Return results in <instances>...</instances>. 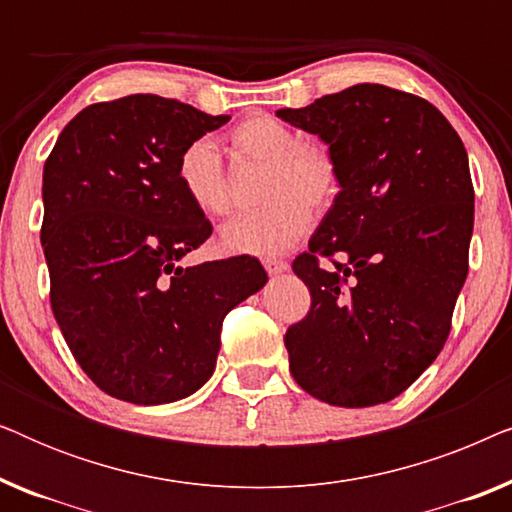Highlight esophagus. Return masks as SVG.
Segmentation results:
<instances>
[{"label": "esophagus", "instance_id": "esophagus-1", "mask_svg": "<svg viewBox=\"0 0 512 512\" xmlns=\"http://www.w3.org/2000/svg\"><path fill=\"white\" fill-rule=\"evenodd\" d=\"M263 265L270 275H282V272L289 270V263L282 261V258H265Z\"/></svg>", "mask_w": 512, "mask_h": 512}]
</instances>
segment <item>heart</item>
Wrapping results in <instances>:
<instances>
[{"instance_id": "obj_1", "label": "heart", "mask_w": 512, "mask_h": 512, "mask_svg": "<svg viewBox=\"0 0 512 512\" xmlns=\"http://www.w3.org/2000/svg\"><path fill=\"white\" fill-rule=\"evenodd\" d=\"M291 125L272 116H251L230 132L237 156L268 163L263 209L230 219L219 242L230 254H279L310 228L312 209H328L340 193V167L324 146L300 144ZM174 177L184 198L205 216L228 209L226 172L212 139H193L179 151Z\"/></svg>"}]
</instances>
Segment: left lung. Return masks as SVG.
Returning a JSON list of instances; mask_svg holds the SVG:
<instances>
[{"mask_svg":"<svg viewBox=\"0 0 512 512\" xmlns=\"http://www.w3.org/2000/svg\"><path fill=\"white\" fill-rule=\"evenodd\" d=\"M277 116L317 135L340 167L338 198L293 261L312 307L286 331L291 375L338 408L387 403L436 361L466 282L464 142L431 102L380 83ZM319 255L341 261L321 269Z\"/></svg>","mask_w":512,"mask_h":512,"instance_id":"1","label":"left lung"}]
</instances>
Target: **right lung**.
Here are the masks:
<instances>
[{"label": "right lung", "instance_id": "1", "mask_svg": "<svg viewBox=\"0 0 512 512\" xmlns=\"http://www.w3.org/2000/svg\"><path fill=\"white\" fill-rule=\"evenodd\" d=\"M228 121L128 95L79 111L46 160L41 247L51 307L104 394L135 405L195 394L216 368L223 317L268 282L251 256L181 265L212 223L181 193L179 151Z\"/></svg>", "mask_w": 512, "mask_h": 512}]
</instances>
